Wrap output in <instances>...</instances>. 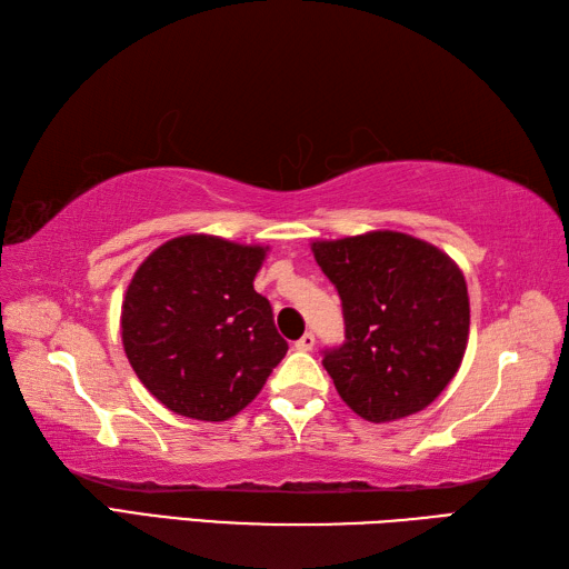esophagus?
Instances as JSON below:
<instances>
[{
    "label": "esophagus",
    "mask_w": 569,
    "mask_h": 569,
    "mask_svg": "<svg viewBox=\"0 0 569 569\" xmlns=\"http://www.w3.org/2000/svg\"><path fill=\"white\" fill-rule=\"evenodd\" d=\"M312 347H316V335H312V332H306V335L300 337V340L296 342V349H300V352H310Z\"/></svg>",
    "instance_id": "1"
}]
</instances>
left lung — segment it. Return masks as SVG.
I'll list each match as a JSON object with an SVG mask.
<instances>
[{"label":"left lung","mask_w":569,"mask_h":569,"mask_svg":"<svg viewBox=\"0 0 569 569\" xmlns=\"http://www.w3.org/2000/svg\"><path fill=\"white\" fill-rule=\"evenodd\" d=\"M312 253L342 300L345 342L322 352L342 401L371 422L430 406L467 349L469 296L457 263L401 232L312 241Z\"/></svg>","instance_id":"1"}]
</instances>
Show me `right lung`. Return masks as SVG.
<instances>
[{
  "mask_svg": "<svg viewBox=\"0 0 569 569\" xmlns=\"http://www.w3.org/2000/svg\"><path fill=\"white\" fill-rule=\"evenodd\" d=\"M263 247L210 234L166 241L143 261L122 303L131 369L178 416L220 422L263 389L288 342L253 291Z\"/></svg>",
  "mask_w": 569,
  "mask_h": 569,
  "instance_id": "right-lung-1",
  "label": "right lung"
}]
</instances>
